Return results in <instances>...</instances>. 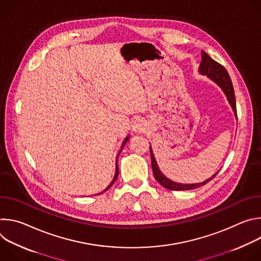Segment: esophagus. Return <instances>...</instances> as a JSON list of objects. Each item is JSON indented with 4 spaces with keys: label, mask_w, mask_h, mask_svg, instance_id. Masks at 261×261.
Instances as JSON below:
<instances>
[{
    "label": "esophagus",
    "mask_w": 261,
    "mask_h": 261,
    "mask_svg": "<svg viewBox=\"0 0 261 261\" xmlns=\"http://www.w3.org/2000/svg\"><path fill=\"white\" fill-rule=\"evenodd\" d=\"M145 123L143 120L141 119H136L133 123H132V131L135 133H142L145 130Z\"/></svg>",
    "instance_id": "1"
}]
</instances>
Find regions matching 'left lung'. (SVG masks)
Masks as SVG:
<instances>
[{
  "label": "left lung",
  "instance_id": "1",
  "mask_svg": "<svg viewBox=\"0 0 261 261\" xmlns=\"http://www.w3.org/2000/svg\"><path fill=\"white\" fill-rule=\"evenodd\" d=\"M198 71L200 72V74L202 75H206L208 79H211L214 83H216L222 90L224 92V94L227 97V100L229 102V104L232 107V110L234 115H237V105H236V96H234V90H233V86L230 80L229 74L227 72V70L223 67L221 64H219L218 62H216L215 60H213L205 51H201V62H200V66ZM150 151H151V160H152V169H153V173L155 178L157 179V181L162 185L164 188L169 189V190H174V191H181V190H193L196 188H199L200 186L205 185L206 182H208L210 180H212L216 174L218 173V171L210 178L205 179L202 182H196V184H179V182H175L169 178H167L159 169V166L156 162L155 156L152 152V147L150 146Z\"/></svg>",
  "mask_w": 261,
  "mask_h": 261
}]
</instances>
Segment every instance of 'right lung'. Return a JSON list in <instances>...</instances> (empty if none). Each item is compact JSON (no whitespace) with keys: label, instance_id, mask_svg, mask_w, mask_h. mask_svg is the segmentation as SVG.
<instances>
[{"label":"right lung","instance_id":"1","mask_svg":"<svg viewBox=\"0 0 261 261\" xmlns=\"http://www.w3.org/2000/svg\"><path fill=\"white\" fill-rule=\"evenodd\" d=\"M128 139H129V136H127L126 138H125V140L123 141V144H122V146H121V150H120V152H119V154H118V157H117V162H116V173H115V177H114V179L113 180H111V182L107 186V187H106V189L103 191V192H105L106 190H108L110 187H111V186H113L114 185V182L117 180V178H118V176H119V166H118V158H119V155H120V153H121V151L123 150V147H124V145L126 144V142L128 141ZM102 193V192H101Z\"/></svg>","mask_w":261,"mask_h":261}]
</instances>
